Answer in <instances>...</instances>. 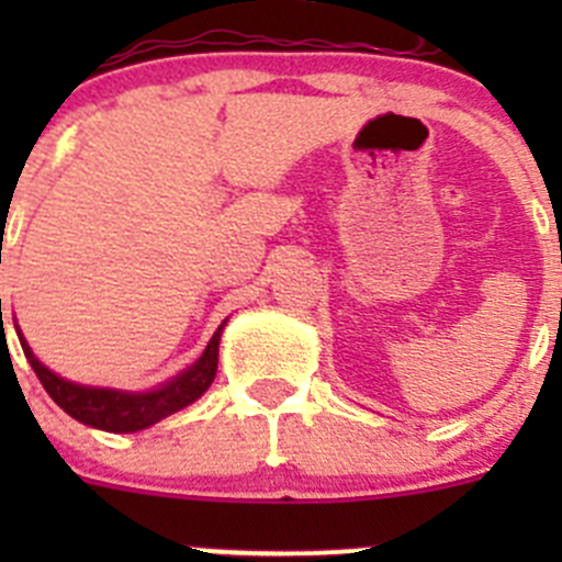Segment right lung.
<instances>
[{
	"label": "right lung",
	"instance_id": "right-lung-1",
	"mask_svg": "<svg viewBox=\"0 0 562 562\" xmlns=\"http://www.w3.org/2000/svg\"><path fill=\"white\" fill-rule=\"evenodd\" d=\"M0 313H2V302H0ZM223 326L214 331V337L209 339L203 356L190 367V370L176 375L173 381L162 383L160 389L146 391V394H127V391H116V389L78 386V383L65 381V378L54 375L45 364H40L21 334L19 339H21V348H24V356L30 359L32 370H35L40 383H43V389L48 391L50 400H54L67 416L87 424V427L105 429V432H138V429L151 427V424H157L160 418L171 416V413L181 411V407H187L190 402H195L203 391L212 386L214 375H217V353H220V334H223Z\"/></svg>",
	"mask_w": 562,
	"mask_h": 562
}]
</instances>
